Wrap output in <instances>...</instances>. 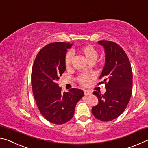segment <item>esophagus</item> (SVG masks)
Listing matches in <instances>:
<instances>
[{
    "label": "esophagus",
    "mask_w": 148,
    "mask_h": 148,
    "mask_svg": "<svg viewBox=\"0 0 148 148\" xmlns=\"http://www.w3.org/2000/svg\"><path fill=\"white\" fill-rule=\"evenodd\" d=\"M84 94L85 95H91L92 93L91 91H90V90H84Z\"/></svg>",
    "instance_id": "1"
}]
</instances>
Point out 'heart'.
Returning a JSON list of instances; mask_svg holds the SVG:
<instances>
[{
  "label": "heart",
  "mask_w": 148,
  "mask_h": 148,
  "mask_svg": "<svg viewBox=\"0 0 148 148\" xmlns=\"http://www.w3.org/2000/svg\"><path fill=\"white\" fill-rule=\"evenodd\" d=\"M78 52L82 54L90 64H93L97 58V51L94 47L91 45H84L78 49ZM73 61V56L71 53H67L64 58V64L67 68L70 67ZM90 76L86 75H79L77 77V81L82 86H86L89 82Z\"/></svg>",
  "instance_id": "1"
}]
</instances>
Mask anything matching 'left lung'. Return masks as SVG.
<instances>
[{"instance_id": "8db88e82", "label": "left lung", "mask_w": 148, "mask_h": 148, "mask_svg": "<svg viewBox=\"0 0 148 148\" xmlns=\"http://www.w3.org/2000/svg\"><path fill=\"white\" fill-rule=\"evenodd\" d=\"M105 52V65L99 79L105 83L106 92L102 95L95 91L98 104L92 107L95 118L103 121L118 118L130 101L133 88V72L128 56L123 49L114 42L99 41Z\"/></svg>"}]
</instances>
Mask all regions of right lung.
I'll list each match as a JSON object with an SVG mask.
<instances>
[{
	"label": "right lung",
	"instance_id": "right-lung-1",
	"mask_svg": "<svg viewBox=\"0 0 148 148\" xmlns=\"http://www.w3.org/2000/svg\"><path fill=\"white\" fill-rule=\"evenodd\" d=\"M71 46L64 42L48 44L38 53L32 66L31 82L36 105L46 120L57 125L71 120L76 104L84 95L77 88L62 93L57 83L66 70L64 58Z\"/></svg>",
	"mask_w": 148,
	"mask_h": 148
}]
</instances>
